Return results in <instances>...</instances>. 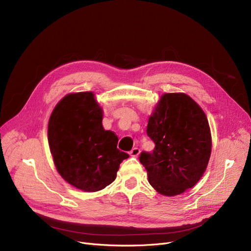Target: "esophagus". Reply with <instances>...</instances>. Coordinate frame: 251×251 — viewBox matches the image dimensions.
Here are the masks:
<instances>
[{"label":"esophagus","mask_w":251,"mask_h":251,"mask_svg":"<svg viewBox=\"0 0 251 251\" xmlns=\"http://www.w3.org/2000/svg\"><path fill=\"white\" fill-rule=\"evenodd\" d=\"M129 154H131L132 156H138L140 154V149L137 148V147L133 148L131 151H129Z\"/></svg>","instance_id":"esophagus-1"}]
</instances>
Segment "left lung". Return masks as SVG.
I'll use <instances>...</instances> for the list:
<instances>
[{"instance_id": "left-lung-1", "label": "left lung", "mask_w": 251, "mask_h": 251, "mask_svg": "<svg viewBox=\"0 0 251 251\" xmlns=\"http://www.w3.org/2000/svg\"><path fill=\"white\" fill-rule=\"evenodd\" d=\"M146 132L155 147L139 159L150 185L167 197L194 187L211 155V132L203 109L186 94H164L149 116Z\"/></svg>"}]
</instances>
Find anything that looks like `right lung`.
I'll use <instances>...</instances> for the list:
<instances>
[{"label": "right lung", "instance_id": "1", "mask_svg": "<svg viewBox=\"0 0 251 251\" xmlns=\"http://www.w3.org/2000/svg\"><path fill=\"white\" fill-rule=\"evenodd\" d=\"M103 109L93 92L65 96L48 122V143L56 171L66 182L94 193L112 183L128 154L117 149L118 138L105 131Z\"/></svg>", "mask_w": 251, "mask_h": 251}]
</instances>
